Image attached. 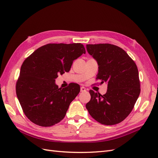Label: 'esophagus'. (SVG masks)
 Listing matches in <instances>:
<instances>
[{"label": "esophagus", "mask_w": 158, "mask_h": 158, "mask_svg": "<svg viewBox=\"0 0 158 158\" xmlns=\"http://www.w3.org/2000/svg\"><path fill=\"white\" fill-rule=\"evenodd\" d=\"M80 91H81V92H85V91H86V89H85V88H84V87H81L80 88Z\"/></svg>", "instance_id": "1"}]
</instances>
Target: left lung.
<instances>
[{"label":"left lung","mask_w":158,"mask_h":158,"mask_svg":"<svg viewBox=\"0 0 158 158\" xmlns=\"http://www.w3.org/2000/svg\"><path fill=\"white\" fill-rule=\"evenodd\" d=\"M88 53L98 64L97 80L107 83L106 94L89 90L85 105L89 114L105 125H116L125 119L140 93L138 70L134 60L121 47L109 44L86 45Z\"/></svg>","instance_id":"obj_1"}]
</instances>
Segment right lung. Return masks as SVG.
Wrapping results in <instances>:
<instances>
[{"mask_svg":"<svg viewBox=\"0 0 158 158\" xmlns=\"http://www.w3.org/2000/svg\"><path fill=\"white\" fill-rule=\"evenodd\" d=\"M85 53L81 44H49L36 49L23 61L16 91L23 113L32 123L46 127L64 118L80 87L71 83L59 88L55 79L69 72L73 61Z\"/></svg>","mask_w":158,"mask_h":158,"instance_id":"1","label":"right lung"}]
</instances>
